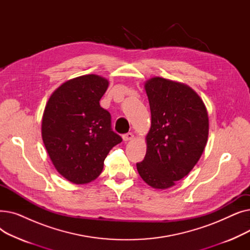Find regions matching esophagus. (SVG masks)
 Wrapping results in <instances>:
<instances>
[{"label": "esophagus", "mask_w": 250, "mask_h": 250, "mask_svg": "<svg viewBox=\"0 0 250 250\" xmlns=\"http://www.w3.org/2000/svg\"><path fill=\"white\" fill-rule=\"evenodd\" d=\"M133 138H134V135L132 134V133H127V134H125L124 136H123V139H124V141H130V140H133Z\"/></svg>", "instance_id": "esophagus-1"}]
</instances>
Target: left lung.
Segmentation results:
<instances>
[{
	"instance_id": "8db88e82",
	"label": "left lung",
	"mask_w": 250,
	"mask_h": 250,
	"mask_svg": "<svg viewBox=\"0 0 250 250\" xmlns=\"http://www.w3.org/2000/svg\"><path fill=\"white\" fill-rule=\"evenodd\" d=\"M151 109L147 152L137 163L143 180L165 189L187 176L207 145L208 117L205 103L189 86L154 77L145 83Z\"/></svg>"
}]
</instances>
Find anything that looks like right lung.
I'll list each match as a JSON object with an SVG mask.
<instances>
[{
	"instance_id": "obj_1",
	"label": "right lung",
	"mask_w": 250,
	"mask_h": 250,
	"mask_svg": "<svg viewBox=\"0 0 250 250\" xmlns=\"http://www.w3.org/2000/svg\"><path fill=\"white\" fill-rule=\"evenodd\" d=\"M109 82L84 75L62 84L49 97L42 136L58 172L76 185L96 179L109 151L123 139L111 129L110 113L99 101Z\"/></svg>"
}]
</instances>
